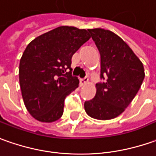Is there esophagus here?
I'll list each match as a JSON object with an SVG mask.
<instances>
[{"label":"esophagus","instance_id":"34e87169","mask_svg":"<svg viewBox=\"0 0 156 156\" xmlns=\"http://www.w3.org/2000/svg\"><path fill=\"white\" fill-rule=\"evenodd\" d=\"M87 82H88V78H87V77L82 78V79H80V85H81V86L85 85V84H87Z\"/></svg>","mask_w":156,"mask_h":156}]
</instances>
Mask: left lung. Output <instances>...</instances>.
Listing matches in <instances>:
<instances>
[{
  "instance_id": "left-lung-1",
  "label": "left lung",
  "mask_w": 156,
  "mask_h": 156,
  "mask_svg": "<svg viewBox=\"0 0 156 156\" xmlns=\"http://www.w3.org/2000/svg\"><path fill=\"white\" fill-rule=\"evenodd\" d=\"M100 54V80L94 98L85 101L91 118L108 120L120 115L137 94L144 79L142 62L114 32L88 29Z\"/></svg>"
}]
</instances>
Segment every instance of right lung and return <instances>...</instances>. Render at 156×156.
Instances as JSON below:
<instances>
[{
  "label": "right lung",
  "instance_id": "add662e5",
  "mask_svg": "<svg viewBox=\"0 0 156 156\" xmlns=\"http://www.w3.org/2000/svg\"><path fill=\"white\" fill-rule=\"evenodd\" d=\"M90 37L85 29L59 27L27 45L19 76L24 103L34 119L51 123L61 118L65 98L79 85L71 58Z\"/></svg>",
  "mask_w": 156,
  "mask_h": 156
}]
</instances>
